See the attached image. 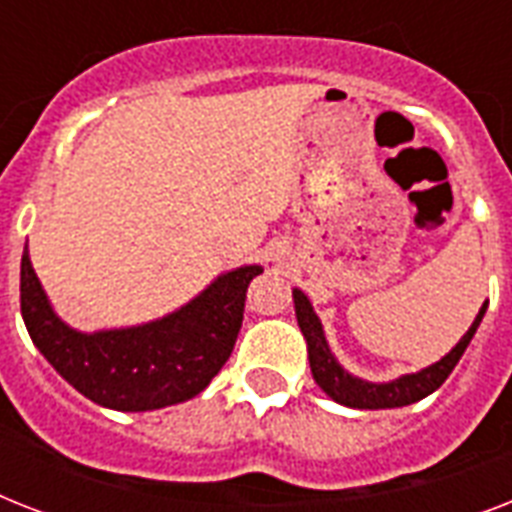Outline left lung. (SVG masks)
Listing matches in <instances>:
<instances>
[{"mask_svg": "<svg viewBox=\"0 0 512 512\" xmlns=\"http://www.w3.org/2000/svg\"><path fill=\"white\" fill-rule=\"evenodd\" d=\"M292 297H295L297 324H300V332H303L305 342H308V361H311L313 380H316V385L332 401H337L342 406H350V409H396V406H409L414 401H422L433 390L441 388L446 377L457 366V361L462 358L465 348L470 345L473 335H476L478 324L484 319L486 305H489H481L476 321L470 324V329L462 335V340L441 361L425 366V369L414 374H401L398 380L366 382L361 377H353L348 369H342L335 353L329 350L324 327H321L319 316L313 311L311 300L305 297V292L292 289Z\"/></svg>", "mask_w": 512, "mask_h": 512, "instance_id": "obj_1", "label": "left lung"}]
</instances>
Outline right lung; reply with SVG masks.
Instances as JSON below:
<instances>
[{
  "instance_id": "1",
  "label": "right lung",
  "mask_w": 512,
  "mask_h": 512,
  "mask_svg": "<svg viewBox=\"0 0 512 512\" xmlns=\"http://www.w3.org/2000/svg\"><path fill=\"white\" fill-rule=\"evenodd\" d=\"M260 273V265H241L164 319L87 335L52 311L26 244L20 313L39 353L82 396L116 412H151L199 396L223 369L239 337L249 281Z\"/></svg>"
}]
</instances>
